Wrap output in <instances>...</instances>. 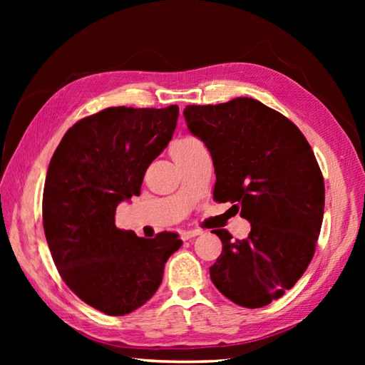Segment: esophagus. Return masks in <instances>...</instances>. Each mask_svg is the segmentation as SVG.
Returning <instances> with one entry per match:
<instances>
[{"label":"esophagus","mask_w":365,"mask_h":365,"mask_svg":"<svg viewBox=\"0 0 365 365\" xmlns=\"http://www.w3.org/2000/svg\"><path fill=\"white\" fill-rule=\"evenodd\" d=\"M201 233H202V231L197 230V228L184 230L182 233H181V239H182V240H189V239H192V237H195V236H200Z\"/></svg>","instance_id":"obj_1"}]
</instances>
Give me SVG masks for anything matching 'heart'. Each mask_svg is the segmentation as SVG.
I'll use <instances>...</instances> for the list:
<instances>
[{
  "mask_svg": "<svg viewBox=\"0 0 365 365\" xmlns=\"http://www.w3.org/2000/svg\"><path fill=\"white\" fill-rule=\"evenodd\" d=\"M185 140H187V138H182V140H178V141H175V143H173V146H172V148H175V146H178V145H181V143H184Z\"/></svg>",
  "mask_w": 365,
  "mask_h": 365,
  "instance_id": "1",
  "label": "heart"
}]
</instances>
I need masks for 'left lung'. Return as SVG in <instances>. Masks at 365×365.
<instances>
[{
	"label": "left lung",
	"mask_w": 365,
	"mask_h": 365,
	"mask_svg": "<svg viewBox=\"0 0 365 365\" xmlns=\"http://www.w3.org/2000/svg\"><path fill=\"white\" fill-rule=\"evenodd\" d=\"M187 128L212 155L213 200L250 220L247 239L213 230L222 252L210 267L216 288L256 309L280 298L311 263L324 213V180L302 130L256 98L189 105Z\"/></svg>",
	"instance_id": "obj_1"
}]
</instances>
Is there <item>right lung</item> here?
Returning <instances> with one entry per match:
<instances>
[{"label": "right lung", "instance_id": "add662e5", "mask_svg": "<svg viewBox=\"0 0 365 365\" xmlns=\"http://www.w3.org/2000/svg\"><path fill=\"white\" fill-rule=\"evenodd\" d=\"M180 108L113 106L74 123L54 150L42 222L62 280L106 315H126L157 292L182 240L115 227L117 205L138 196L149 164L172 140Z\"/></svg>", "mask_w": 365, "mask_h": 365}]
</instances>
